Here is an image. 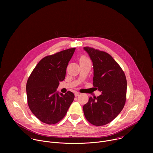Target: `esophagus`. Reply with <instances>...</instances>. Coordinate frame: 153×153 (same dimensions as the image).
<instances>
[{"mask_svg": "<svg viewBox=\"0 0 153 153\" xmlns=\"http://www.w3.org/2000/svg\"><path fill=\"white\" fill-rule=\"evenodd\" d=\"M79 94H80V93H78V92H76V93H75V94H74L75 97H77V96H79Z\"/></svg>", "mask_w": 153, "mask_h": 153, "instance_id": "obj_1", "label": "esophagus"}]
</instances>
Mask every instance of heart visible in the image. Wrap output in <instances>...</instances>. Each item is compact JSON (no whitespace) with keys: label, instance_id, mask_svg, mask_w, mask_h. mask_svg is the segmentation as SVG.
Segmentation results:
<instances>
[{"label":"heart","instance_id":"heart-1","mask_svg":"<svg viewBox=\"0 0 153 153\" xmlns=\"http://www.w3.org/2000/svg\"><path fill=\"white\" fill-rule=\"evenodd\" d=\"M90 60L88 58H87L86 56H82L80 58V62H85V61H88Z\"/></svg>","mask_w":153,"mask_h":153}]
</instances>
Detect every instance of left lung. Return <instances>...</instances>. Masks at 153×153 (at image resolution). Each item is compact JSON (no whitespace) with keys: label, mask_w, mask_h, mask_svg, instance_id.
I'll list each match as a JSON object with an SVG mask.
<instances>
[{"label":"left lung","mask_w":153,"mask_h":153,"mask_svg":"<svg viewBox=\"0 0 153 153\" xmlns=\"http://www.w3.org/2000/svg\"><path fill=\"white\" fill-rule=\"evenodd\" d=\"M93 62V86L102 94L90 97L83 105L86 120L95 126H102L111 122L124 107L127 82L125 74L119 65L108 53L86 47Z\"/></svg>","instance_id":"1"}]
</instances>
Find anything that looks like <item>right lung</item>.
Instances as JSON below:
<instances>
[{"mask_svg":"<svg viewBox=\"0 0 153 153\" xmlns=\"http://www.w3.org/2000/svg\"><path fill=\"white\" fill-rule=\"evenodd\" d=\"M76 48H70L43 57L27 80L28 105L31 112L41 122L55 124L66 115L74 94L57 92L59 82L65 79L67 67Z\"/></svg>","mask_w":153,"mask_h":153,"instance_id":"1","label":"right lung"}]
</instances>
